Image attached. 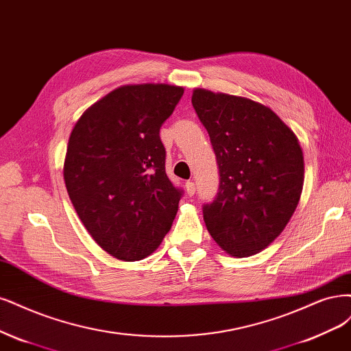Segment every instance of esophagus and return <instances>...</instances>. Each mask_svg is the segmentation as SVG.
<instances>
[{"instance_id": "esophagus-1", "label": "esophagus", "mask_w": 351, "mask_h": 351, "mask_svg": "<svg viewBox=\"0 0 351 351\" xmlns=\"http://www.w3.org/2000/svg\"><path fill=\"white\" fill-rule=\"evenodd\" d=\"M186 191H187L189 196H193L196 193V184L193 183V181H187V183H186Z\"/></svg>"}]
</instances>
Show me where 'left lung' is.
I'll list each match as a JSON object with an SVG mask.
<instances>
[{
    "label": "left lung",
    "mask_w": 351,
    "mask_h": 351,
    "mask_svg": "<svg viewBox=\"0 0 351 351\" xmlns=\"http://www.w3.org/2000/svg\"><path fill=\"white\" fill-rule=\"evenodd\" d=\"M219 167V193L203 206L215 243L250 257L282 234L304 189V152L295 132L270 107L238 95L193 90Z\"/></svg>",
    "instance_id": "obj_1"
}]
</instances>
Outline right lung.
Masks as SVG:
<instances>
[{
    "instance_id": "1",
    "label": "right lung",
    "mask_w": 351,
    "mask_h": 351,
    "mask_svg": "<svg viewBox=\"0 0 351 351\" xmlns=\"http://www.w3.org/2000/svg\"><path fill=\"white\" fill-rule=\"evenodd\" d=\"M184 88L129 84L91 104L72 129L64 161L69 199L88 234L117 260L160 247L181 191L165 173L160 128Z\"/></svg>"
}]
</instances>
